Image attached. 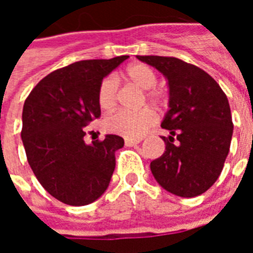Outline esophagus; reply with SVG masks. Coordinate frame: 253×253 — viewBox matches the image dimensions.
Returning <instances> with one entry per match:
<instances>
[{
	"label": "esophagus",
	"mask_w": 253,
	"mask_h": 253,
	"mask_svg": "<svg viewBox=\"0 0 253 253\" xmlns=\"http://www.w3.org/2000/svg\"><path fill=\"white\" fill-rule=\"evenodd\" d=\"M139 142H141V139H130V138L125 139V143H126L127 146H134V145H137Z\"/></svg>",
	"instance_id": "34e87169"
}]
</instances>
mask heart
Here are the masks:
<instances>
[{"label":"heart","mask_w":253,"mask_h":253,"mask_svg":"<svg viewBox=\"0 0 253 253\" xmlns=\"http://www.w3.org/2000/svg\"><path fill=\"white\" fill-rule=\"evenodd\" d=\"M125 77L142 90H148V99L152 103H159L161 100V93L156 89H152L156 85L157 77L156 73L143 63H134L128 66L125 72ZM116 92L118 83L115 78H104L99 86L97 101L103 111H111L116 105ZM156 122V115L150 110H142L139 112H128V111H118L110 115L104 121V126L108 131L121 134L126 138H139L148 131L150 126Z\"/></svg>","instance_id":"1"}]
</instances>
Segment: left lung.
I'll use <instances>...</instances> for the list:
<instances>
[{
    "label": "left lung",
    "instance_id": "1",
    "mask_svg": "<svg viewBox=\"0 0 253 253\" xmlns=\"http://www.w3.org/2000/svg\"><path fill=\"white\" fill-rule=\"evenodd\" d=\"M157 69L168 84L169 100L161 127L165 152L150 163L154 179L164 190L181 198L206 192L221 175L233 135L226 94L195 65L157 55H137Z\"/></svg>",
    "mask_w": 253,
    "mask_h": 253
}]
</instances>
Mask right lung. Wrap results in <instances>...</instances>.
Masks as SVG:
<instances>
[{
    "instance_id": "obj_1",
    "label": "right lung",
    "mask_w": 253,
    "mask_h": 253,
    "mask_svg": "<svg viewBox=\"0 0 253 253\" xmlns=\"http://www.w3.org/2000/svg\"><path fill=\"white\" fill-rule=\"evenodd\" d=\"M128 55L80 61L50 73L32 89L23 107L21 139L31 169L43 188L70 206L99 199L115 169L119 135L84 141V127L101 115V81Z\"/></svg>"
}]
</instances>
